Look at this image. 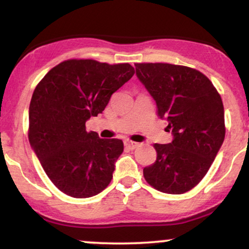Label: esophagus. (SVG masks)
I'll return each instance as SVG.
<instances>
[{"label": "esophagus", "mask_w": 249, "mask_h": 249, "mask_svg": "<svg viewBox=\"0 0 249 249\" xmlns=\"http://www.w3.org/2000/svg\"><path fill=\"white\" fill-rule=\"evenodd\" d=\"M124 145H125V147L128 148V150H134V148H137L139 146L138 142H131V141H125Z\"/></svg>", "instance_id": "1"}]
</instances>
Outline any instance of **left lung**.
<instances>
[{"instance_id": "8db88e82", "label": "left lung", "mask_w": 249, "mask_h": 249, "mask_svg": "<svg viewBox=\"0 0 249 249\" xmlns=\"http://www.w3.org/2000/svg\"><path fill=\"white\" fill-rule=\"evenodd\" d=\"M136 75L173 136L170 144H154L157 159L144 167V178L160 192H187L201 181L224 142L221 97L212 82L192 68L138 63Z\"/></svg>"}]
</instances>
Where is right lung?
Wrapping results in <instances>:
<instances>
[{
    "label": "right lung",
    "mask_w": 249,
    "mask_h": 249,
    "mask_svg": "<svg viewBox=\"0 0 249 249\" xmlns=\"http://www.w3.org/2000/svg\"><path fill=\"white\" fill-rule=\"evenodd\" d=\"M133 73L128 63L69 59L36 87L29 107L30 146L63 193L90 198L110 184L124 144L87 132L85 123L104 111L112 93Z\"/></svg>",
    "instance_id": "right-lung-1"
}]
</instances>
